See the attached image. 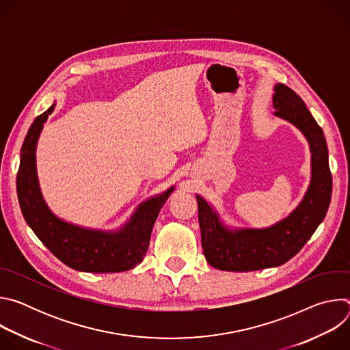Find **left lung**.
Masks as SVG:
<instances>
[{"label":"left lung","mask_w":350,"mask_h":350,"mask_svg":"<svg viewBox=\"0 0 350 350\" xmlns=\"http://www.w3.org/2000/svg\"><path fill=\"white\" fill-rule=\"evenodd\" d=\"M275 116L301 130L312 152V180L299 206L269 228H227L202 196L196 195L204 255L211 266L224 271H254L277 267L292 259L324 220L331 202L332 176L324 133L306 104L285 84L274 87Z\"/></svg>","instance_id":"obj_1"}]
</instances>
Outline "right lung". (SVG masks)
<instances>
[{
    "mask_svg": "<svg viewBox=\"0 0 350 350\" xmlns=\"http://www.w3.org/2000/svg\"><path fill=\"white\" fill-rule=\"evenodd\" d=\"M54 108L51 105L34 119L21 149L16 191L23 217L38 239L66 266L87 273L127 271L142 262L155 220L174 187L142 202L130 221L115 232L87 230L58 219L44 202L36 172L37 139Z\"/></svg>",
    "mask_w": 350,
    "mask_h": 350,
    "instance_id": "obj_1",
    "label": "right lung"
}]
</instances>
